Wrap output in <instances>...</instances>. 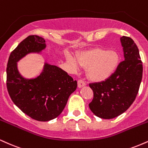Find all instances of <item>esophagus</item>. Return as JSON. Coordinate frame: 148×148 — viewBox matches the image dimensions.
Wrapping results in <instances>:
<instances>
[{"label": "esophagus", "instance_id": "34e87169", "mask_svg": "<svg viewBox=\"0 0 148 148\" xmlns=\"http://www.w3.org/2000/svg\"><path fill=\"white\" fill-rule=\"evenodd\" d=\"M86 85V83H85L84 81H82V80H79V81H78V88H79L84 87Z\"/></svg>", "mask_w": 148, "mask_h": 148}]
</instances>
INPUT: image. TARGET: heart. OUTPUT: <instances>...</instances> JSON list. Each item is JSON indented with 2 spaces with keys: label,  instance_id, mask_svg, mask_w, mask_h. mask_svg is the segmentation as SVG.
I'll use <instances>...</instances> for the list:
<instances>
[{
  "label": "heart",
  "instance_id": "heart-1",
  "mask_svg": "<svg viewBox=\"0 0 148 148\" xmlns=\"http://www.w3.org/2000/svg\"><path fill=\"white\" fill-rule=\"evenodd\" d=\"M76 61L71 56L67 60L74 68L80 66L87 68L88 78L94 81H101L110 77L118 67L120 56L115 51L95 49L82 52L77 55Z\"/></svg>",
  "mask_w": 148,
  "mask_h": 148
}]
</instances>
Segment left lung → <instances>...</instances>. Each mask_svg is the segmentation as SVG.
<instances>
[{
	"label": "left lung",
	"instance_id": "left-lung-1",
	"mask_svg": "<svg viewBox=\"0 0 148 148\" xmlns=\"http://www.w3.org/2000/svg\"><path fill=\"white\" fill-rule=\"evenodd\" d=\"M125 60L105 81L89 84L94 93L90 109L96 116L112 119L130 108L141 83L143 64L138 47L128 37H120Z\"/></svg>",
	"mask_w": 148,
	"mask_h": 148
}]
</instances>
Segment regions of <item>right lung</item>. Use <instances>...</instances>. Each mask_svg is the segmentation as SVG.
I'll return each instance as SVG.
<instances>
[{"label": "right lung", "mask_w": 148, "mask_h": 148, "mask_svg": "<svg viewBox=\"0 0 148 148\" xmlns=\"http://www.w3.org/2000/svg\"><path fill=\"white\" fill-rule=\"evenodd\" d=\"M46 47L42 37L28 36L11 53L7 67V88L12 101L25 114L41 122L60 115L77 88V81L47 61L36 77L25 78L20 73L18 62L29 54H42Z\"/></svg>", "instance_id": "obj_1"}]
</instances>
